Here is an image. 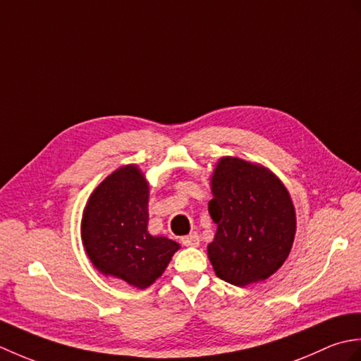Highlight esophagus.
Listing matches in <instances>:
<instances>
[{
	"mask_svg": "<svg viewBox=\"0 0 361 361\" xmlns=\"http://www.w3.org/2000/svg\"><path fill=\"white\" fill-rule=\"evenodd\" d=\"M181 243L185 245V247H198V245H200V237H198L197 233H192L186 237H183Z\"/></svg>",
	"mask_w": 361,
	"mask_h": 361,
	"instance_id": "1",
	"label": "esophagus"
}]
</instances>
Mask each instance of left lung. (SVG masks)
Returning a JSON list of instances; mask_svg holds the SVG:
<instances>
[{"instance_id": "8db88e82", "label": "left lung", "mask_w": 361, "mask_h": 361, "mask_svg": "<svg viewBox=\"0 0 361 361\" xmlns=\"http://www.w3.org/2000/svg\"><path fill=\"white\" fill-rule=\"evenodd\" d=\"M211 190L217 233L208 257L214 271L237 287L270 278L286 262L296 233L286 186L264 166L224 157L212 172Z\"/></svg>"}]
</instances>
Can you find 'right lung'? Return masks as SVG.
Segmentation results:
<instances>
[{
  "mask_svg": "<svg viewBox=\"0 0 361 361\" xmlns=\"http://www.w3.org/2000/svg\"><path fill=\"white\" fill-rule=\"evenodd\" d=\"M149 183L135 164L119 167L90 195L80 234L87 255L99 271L136 288L152 286L180 245L150 235Z\"/></svg>",
  "mask_w": 361,
  "mask_h": 361,
  "instance_id": "right-lung-1",
  "label": "right lung"
}]
</instances>
